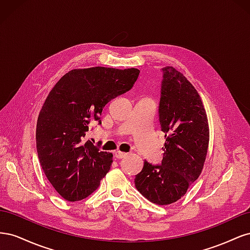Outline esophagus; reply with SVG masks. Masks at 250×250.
I'll use <instances>...</instances> for the list:
<instances>
[{
  "instance_id": "1",
  "label": "esophagus",
  "mask_w": 250,
  "mask_h": 250,
  "mask_svg": "<svg viewBox=\"0 0 250 250\" xmlns=\"http://www.w3.org/2000/svg\"><path fill=\"white\" fill-rule=\"evenodd\" d=\"M127 154L124 153V152H121V151H116L115 152V157L117 158V160H120V158H123L125 157Z\"/></svg>"
}]
</instances>
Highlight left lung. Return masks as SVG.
<instances>
[{"label": "left lung", "mask_w": 250, "mask_h": 250, "mask_svg": "<svg viewBox=\"0 0 250 250\" xmlns=\"http://www.w3.org/2000/svg\"><path fill=\"white\" fill-rule=\"evenodd\" d=\"M158 120L165 133L161 164L144 162L134 185L144 197L166 206L177 201L200 175L208 147L207 112L197 90L172 66L162 69Z\"/></svg>", "instance_id": "8db88e82"}]
</instances>
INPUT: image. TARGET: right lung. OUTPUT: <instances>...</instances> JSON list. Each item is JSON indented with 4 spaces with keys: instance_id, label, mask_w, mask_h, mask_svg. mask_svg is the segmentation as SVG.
I'll list each match as a JSON object with an SVG mask.
<instances>
[{
    "instance_id": "1",
    "label": "right lung",
    "mask_w": 250,
    "mask_h": 250,
    "mask_svg": "<svg viewBox=\"0 0 250 250\" xmlns=\"http://www.w3.org/2000/svg\"><path fill=\"white\" fill-rule=\"evenodd\" d=\"M138 69L89 67L72 70L52 88L40 112L36 149L43 173L67 201L86 198L99 187L112 154L84 142L92 121L101 124L109 101L130 90Z\"/></svg>"
}]
</instances>
